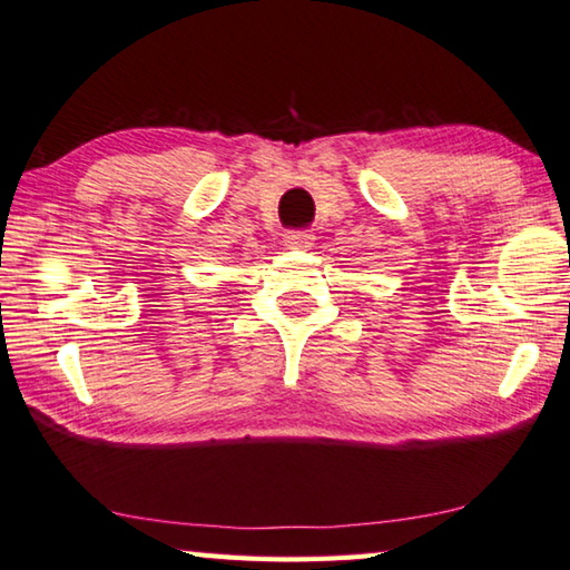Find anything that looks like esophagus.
Returning <instances> with one entry per match:
<instances>
[{
	"instance_id": "1",
	"label": "esophagus",
	"mask_w": 570,
	"mask_h": 570,
	"mask_svg": "<svg viewBox=\"0 0 570 570\" xmlns=\"http://www.w3.org/2000/svg\"><path fill=\"white\" fill-rule=\"evenodd\" d=\"M285 243L293 250H307V248H313V235H309L307 230H289L285 235Z\"/></svg>"
}]
</instances>
